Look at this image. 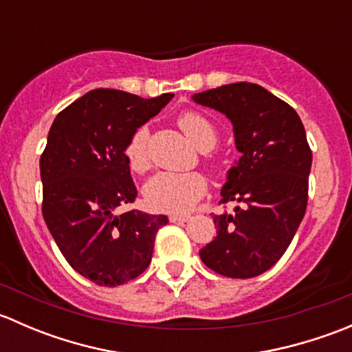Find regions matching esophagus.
<instances>
[{
	"label": "esophagus",
	"instance_id": "esophagus-1",
	"mask_svg": "<svg viewBox=\"0 0 352 352\" xmlns=\"http://www.w3.org/2000/svg\"><path fill=\"white\" fill-rule=\"evenodd\" d=\"M190 216L189 214H170V221L172 223H186L189 221Z\"/></svg>",
	"mask_w": 352,
	"mask_h": 352
}]
</instances>
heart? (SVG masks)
Returning a JSON list of instances; mask_svg holds the SVG:
<instances>
[{
    "label": "heart",
    "instance_id": "obj_1",
    "mask_svg": "<svg viewBox=\"0 0 352 352\" xmlns=\"http://www.w3.org/2000/svg\"><path fill=\"white\" fill-rule=\"evenodd\" d=\"M179 127L189 143L197 150L208 151L216 144L218 134L208 117L197 112H186L179 117ZM124 156L129 168L136 173H144L150 168L148 153V129L138 127L124 148ZM208 189V180L197 172L170 173L160 172L151 177L144 186V197L156 211L187 212L196 206Z\"/></svg>",
    "mask_w": 352,
    "mask_h": 352
}]
</instances>
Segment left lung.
Listing matches in <instances>:
<instances>
[{"instance_id": "8db88e82", "label": "left lung", "mask_w": 352, "mask_h": 352, "mask_svg": "<svg viewBox=\"0 0 352 352\" xmlns=\"http://www.w3.org/2000/svg\"><path fill=\"white\" fill-rule=\"evenodd\" d=\"M233 124L239 162L221 189L233 212L214 214V240L202 262L226 278L248 279L271 269L289 247L308 202L311 150L296 110L261 85H223L192 95Z\"/></svg>"}]
</instances>
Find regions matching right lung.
Returning a JSON list of instances; mask_svg holds the SVG:
<instances>
[{
	"mask_svg": "<svg viewBox=\"0 0 352 352\" xmlns=\"http://www.w3.org/2000/svg\"><path fill=\"white\" fill-rule=\"evenodd\" d=\"M172 94L141 98L97 88L56 116L41 156L42 214L71 267L98 286H119L150 265L163 214L127 211L138 196L124 148Z\"/></svg>",
	"mask_w": 352,
	"mask_h": 352,
	"instance_id": "right-lung-1",
	"label": "right lung"
}]
</instances>
